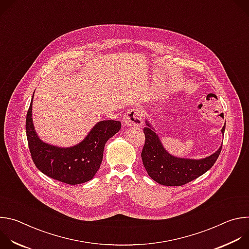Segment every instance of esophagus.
I'll list each match as a JSON object with an SVG mask.
<instances>
[{
    "mask_svg": "<svg viewBox=\"0 0 249 249\" xmlns=\"http://www.w3.org/2000/svg\"><path fill=\"white\" fill-rule=\"evenodd\" d=\"M124 122L127 126H141L143 124V114L139 108H131L124 115Z\"/></svg>",
    "mask_w": 249,
    "mask_h": 249,
    "instance_id": "34e87169",
    "label": "esophagus"
}]
</instances>
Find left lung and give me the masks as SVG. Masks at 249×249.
<instances>
[{
  "label": "left lung",
  "mask_w": 249,
  "mask_h": 249,
  "mask_svg": "<svg viewBox=\"0 0 249 249\" xmlns=\"http://www.w3.org/2000/svg\"><path fill=\"white\" fill-rule=\"evenodd\" d=\"M145 145L141 157L143 164L156 182L166 186H181L208 171L218 160L223 145L213 155L202 160L180 159L169 155L162 147L155 129L146 121ZM226 125L222 129L225 133Z\"/></svg>",
  "instance_id": "8db88e82"
}]
</instances>
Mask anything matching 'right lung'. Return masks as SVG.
Listing matches in <instances>:
<instances>
[{
	"label": "right lung",
	"instance_id": "1",
	"mask_svg": "<svg viewBox=\"0 0 249 249\" xmlns=\"http://www.w3.org/2000/svg\"><path fill=\"white\" fill-rule=\"evenodd\" d=\"M32 99L26 115L25 130L32 160L42 173L58 181L76 185L93 178L103 158L104 146L120 129L121 122H98L80 144L59 148L42 142L32 123Z\"/></svg>",
	"mask_w": 249,
	"mask_h": 249
}]
</instances>
